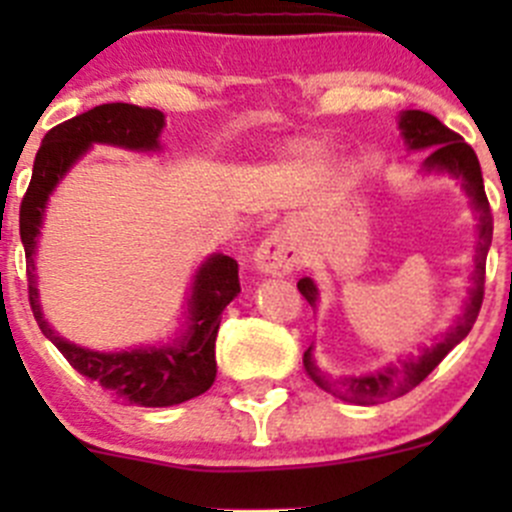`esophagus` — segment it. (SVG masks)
<instances>
[{"mask_svg": "<svg viewBox=\"0 0 512 512\" xmlns=\"http://www.w3.org/2000/svg\"><path fill=\"white\" fill-rule=\"evenodd\" d=\"M297 260H299L297 242H294V237L285 230H275L272 235H267L255 252L257 270H260L262 275H272V277L289 275V272L297 267Z\"/></svg>", "mask_w": 512, "mask_h": 512, "instance_id": "obj_1", "label": "esophagus"}]
</instances>
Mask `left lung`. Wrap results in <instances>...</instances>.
I'll return each mask as SVG.
<instances>
[{"label": "left lung", "instance_id": "obj_1", "mask_svg": "<svg viewBox=\"0 0 512 512\" xmlns=\"http://www.w3.org/2000/svg\"><path fill=\"white\" fill-rule=\"evenodd\" d=\"M401 136L409 151H423L431 148L428 158L423 160L426 170H441L451 173L453 178L461 180L463 190L473 200V208L478 210V250H476V275H473L471 297H468L466 309L456 319L451 329L443 334L441 342L431 349H423L416 359H401L399 364H389L386 369L374 371L366 376H349V379H329L317 366L312 356V347L304 352V371L319 389L329 391L337 399L349 401V404H381V401L396 399V396L409 394L414 386L421 384L433 369L443 361V356L451 352L456 344H461L468 337V332L476 324L480 304H483V285H485V255H488L490 240H493V215H490L488 198H485L483 175H480V163L476 151L451 131L443 126L436 116L426 111H404L399 118ZM297 289L312 307H317V285L309 277L297 282Z\"/></svg>", "mask_w": 512, "mask_h": 512}]
</instances>
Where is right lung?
Instances as JSON below:
<instances>
[{
	"label": "right lung",
	"mask_w": 512,
	"mask_h": 512,
	"mask_svg": "<svg viewBox=\"0 0 512 512\" xmlns=\"http://www.w3.org/2000/svg\"><path fill=\"white\" fill-rule=\"evenodd\" d=\"M165 116L158 108L133 103H103L51 128L36 153L32 183L19 208V235L27 252L29 304L44 337L66 356L71 366L89 381L101 386L116 401L133 406H175L205 394L213 386L215 337L223 309L240 292L237 262L227 255H210L195 272L193 294L188 299V329L173 347L128 349V352H91L76 347L49 327L41 314L39 289L34 275V252L41 220L56 183L69 173L94 143L128 148V151H158V136Z\"/></svg>",
	"instance_id": "right-lung-1"
}]
</instances>
